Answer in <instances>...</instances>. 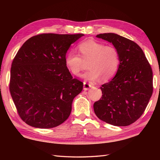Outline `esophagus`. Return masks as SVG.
Listing matches in <instances>:
<instances>
[{
  "label": "esophagus",
  "instance_id": "esophagus-1",
  "mask_svg": "<svg viewBox=\"0 0 160 160\" xmlns=\"http://www.w3.org/2000/svg\"><path fill=\"white\" fill-rule=\"evenodd\" d=\"M91 88V85L89 84H88L86 82H84V91H87L88 89Z\"/></svg>",
  "mask_w": 160,
  "mask_h": 160
}]
</instances>
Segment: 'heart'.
<instances>
[{
    "label": "heart",
    "instance_id": "heart-1",
    "mask_svg": "<svg viewBox=\"0 0 160 160\" xmlns=\"http://www.w3.org/2000/svg\"><path fill=\"white\" fill-rule=\"evenodd\" d=\"M78 49L80 56L71 52L65 58L67 67L75 76L79 75L85 68V63H88L89 69L82 75V78L91 82H96L100 78L106 82L117 73L120 60L115 47L87 40L80 43Z\"/></svg>",
    "mask_w": 160,
    "mask_h": 160
}]
</instances>
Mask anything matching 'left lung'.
<instances>
[{"label":"left lung","instance_id":"8db88e82","mask_svg":"<svg viewBox=\"0 0 160 160\" xmlns=\"http://www.w3.org/2000/svg\"><path fill=\"white\" fill-rule=\"evenodd\" d=\"M112 43L120 55V65L114 78L100 87L101 99L93 104L100 120L126 127L140 118L152 93V71L138 44L116 33L96 36Z\"/></svg>","mask_w":160,"mask_h":160}]
</instances>
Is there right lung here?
Returning <instances> with one entry per match:
<instances>
[{
	"label": "right lung",
	"mask_w": 160,
	"mask_h": 160,
	"mask_svg": "<svg viewBox=\"0 0 160 160\" xmlns=\"http://www.w3.org/2000/svg\"><path fill=\"white\" fill-rule=\"evenodd\" d=\"M83 36L42 33L28 39L17 52L12 64L9 90L26 124L51 128L69 118L83 83L71 76L65 64L66 53Z\"/></svg>",
	"instance_id": "obj_1"
}]
</instances>
